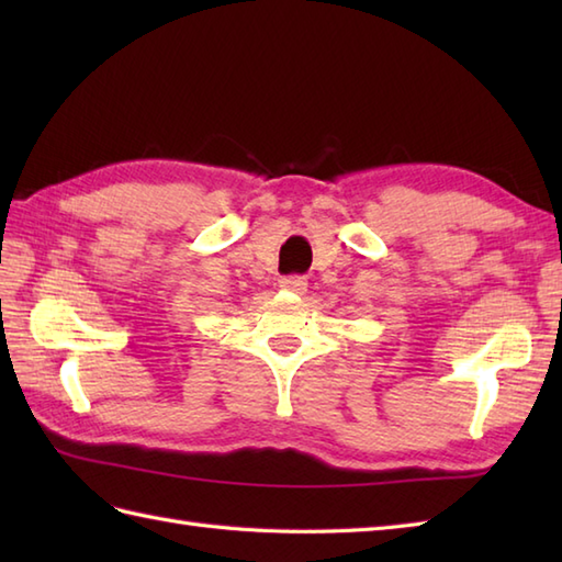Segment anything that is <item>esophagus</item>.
Instances as JSON below:
<instances>
[{"mask_svg":"<svg viewBox=\"0 0 562 562\" xmlns=\"http://www.w3.org/2000/svg\"><path fill=\"white\" fill-rule=\"evenodd\" d=\"M306 278H302V274H290V278H282L280 280V288L284 292H294V294H304L306 292Z\"/></svg>","mask_w":562,"mask_h":562,"instance_id":"1","label":"esophagus"}]
</instances>
